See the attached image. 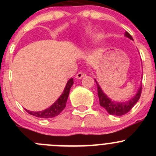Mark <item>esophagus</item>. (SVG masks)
<instances>
[{"label":"esophagus","instance_id":"esophagus-1","mask_svg":"<svg viewBox=\"0 0 156 156\" xmlns=\"http://www.w3.org/2000/svg\"><path fill=\"white\" fill-rule=\"evenodd\" d=\"M84 75H85V74H84V72H79L76 75V78H77V79H81V78H82L84 76Z\"/></svg>","mask_w":156,"mask_h":156}]
</instances>
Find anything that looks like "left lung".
I'll use <instances>...</instances> for the list:
<instances>
[{"mask_svg":"<svg viewBox=\"0 0 156 156\" xmlns=\"http://www.w3.org/2000/svg\"><path fill=\"white\" fill-rule=\"evenodd\" d=\"M125 36L128 37L130 40H133V37L127 31L125 32ZM95 81L97 85V92H98V97L99 100H100V105L102 107L104 108L110 115L118 116L125 115L133 107V106L137 103L140 97L141 91H142V84H140V87L138 89L136 94L131 99L125 102H116L112 100L109 97H108V96L101 89L96 79Z\"/></svg>","mask_w":156,"mask_h":156,"instance_id":"8db88e82","label":"left lung"}]
</instances>
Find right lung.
<instances>
[{
    "instance_id": "1",
    "label": "right lung",
    "mask_w": 156,
    "mask_h": 156,
    "mask_svg": "<svg viewBox=\"0 0 156 156\" xmlns=\"http://www.w3.org/2000/svg\"><path fill=\"white\" fill-rule=\"evenodd\" d=\"M73 84L74 81L73 78H72L66 83V85L65 88H64L63 92L61 94L60 97L49 108L38 112H31L29 111V110L26 109V112L28 113H29L30 115H34L37 118H41V119H50V118H53L55 116L58 115L66 107L67 99L69 97V91H70L71 87L73 85Z\"/></svg>"
}]
</instances>
